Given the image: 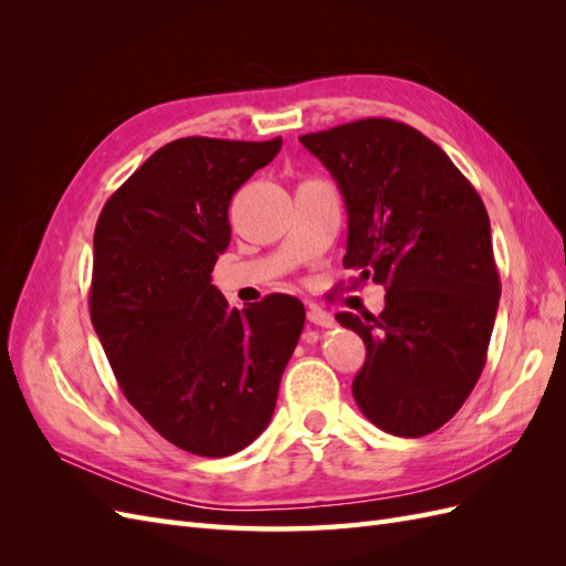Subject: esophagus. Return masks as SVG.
Returning <instances> with one entry per match:
<instances>
[{
	"label": "esophagus",
	"mask_w": 566,
	"mask_h": 566,
	"mask_svg": "<svg viewBox=\"0 0 566 566\" xmlns=\"http://www.w3.org/2000/svg\"><path fill=\"white\" fill-rule=\"evenodd\" d=\"M306 318H310V323H314V325H321V328H333V325H335L333 314L321 310V306H310Z\"/></svg>",
	"instance_id": "34e87169"
}]
</instances>
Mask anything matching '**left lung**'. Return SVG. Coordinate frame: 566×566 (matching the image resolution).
Here are the masks:
<instances>
[{
    "mask_svg": "<svg viewBox=\"0 0 566 566\" xmlns=\"http://www.w3.org/2000/svg\"><path fill=\"white\" fill-rule=\"evenodd\" d=\"M347 205L342 264L385 285V310L335 318L361 335L352 382L361 413L394 437L447 424L474 389L499 312L501 279L482 198L434 142L387 117L300 136Z\"/></svg>",
    "mask_w": 566,
    "mask_h": 566,
    "instance_id": "obj_1",
    "label": "left lung"
}]
</instances>
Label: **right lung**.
<instances>
[{
	"instance_id": "right-lung-1",
	"label": "right lung",
	"mask_w": 566,
	"mask_h": 566,
	"mask_svg": "<svg viewBox=\"0 0 566 566\" xmlns=\"http://www.w3.org/2000/svg\"><path fill=\"white\" fill-rule=\"evenodd\" d=\"M186 136L158 148L98 214L90 314L127 401L175 447L224 458L273 416L304 325L297 297L231 310L212 285L229 202L281 150Z\"/></svg>"
}]
</instances>
